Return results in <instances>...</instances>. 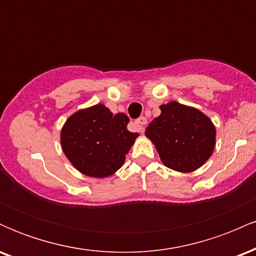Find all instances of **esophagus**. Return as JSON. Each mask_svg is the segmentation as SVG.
Segmentation results:
<instances>
[{
  "mask_svg": "<svg viewBox=\"0 0 256 256\" xmlns=\"http://www.w3.org/2000/svg\"><path fill=\"white\" fill-rule=\"evenodd\" d=\"M146 124V119L144 118V116H140V118H138L136 120V125L140 128V131L143 132L144 131V125Z\"/></svg>",
  "mask_w": 256,
  "mask_h": 256,
  "instance_id": "34e87169",
  "label": "esophagus"
}]
</instances>
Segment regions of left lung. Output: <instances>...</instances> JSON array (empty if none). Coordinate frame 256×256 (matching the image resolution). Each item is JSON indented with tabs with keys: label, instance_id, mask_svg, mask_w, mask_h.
<instances>
[{
	"label": "left lung",
	"instance_id": "8db88e82",
	"mask_svg": "<svg viewBox=\"0 0 256 256\" xmlns=\"http://www.w3.org/2000/svg\"><path fill=\"white\" fill-rule=\"evenodd\" d=\"M149 124L146 136L154 143L164 165L178 172H192L210 158L216 146L212 120L192 107L170 102Z\"/></svg>",
	"mask_w": 256,
	"mask_h": 256
}]
</instances>
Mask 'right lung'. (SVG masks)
<instances>
[{
  "mask_svg": "<svg viewBox=\"0 0 256 256\" xmlns=\"http://www.w3.org/2000/svg\"><path fill=\"white\" fill-rule=\"evenodd\" d=\"M130 119L113 113L104 104L78 110L61 130V146L79 172L95 178L112 176L124 165L137 132L128 130Z\"/></svg>",
  "mask_w": 256,
  "mask_h": 256,
  "instance_id": "add662e5",
  "label": "right lung"
}]
</instances>
